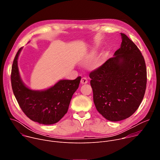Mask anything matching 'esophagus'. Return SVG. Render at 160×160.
I'll return each instance as SVG.
<instances>
[{
  "label": "esophagus",
  "instance_id": "esophagus-1",
  "mask_svg": "<svg viewBox=\"0 0 160 160\" xmlns=\"http://www.w3.org/2000/svg\"><path fill=\"white\" fill-rule=\"evenodd\" d=\"M80 82H81V83L83 85V84H86V83H87V82H88V80H87V79L86 78H82V79H81V81H80Z\"/></svg>",
  "mask_w": 160,
  "mask_h": 160
}]
</instances>
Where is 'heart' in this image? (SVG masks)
<instances>
[{"mask_svg":"<svg viewBox=\"0 0 160 160\" xmlns=\"http://www.w3.org/2000/svg\"><path fill=\"white\" fill-rule=\"evenodd\" d=\"M97 53L96 50H92L88 54L89 57H94ZM106 59V56L105 54H102L101 55V56L99 58V59H98V61L96 62V67H99L101 66L102 64H104V62H105Z\"/></svg>","mask_w":160,"mask_h":160,"instance_id":"1","label":"heart"}]
</instances>
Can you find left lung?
Here are the masks:
<instances>
[{
	"label": "left lung",
	"mask_w": 160,
	"mask_h": 160,
	"mask_svg": "<svg viewBox=\"0 0 160 160\" xmlns=\"http://www.w3.org/2000/svg\"><path fill=\"white\" fill-rule=\"evenodd\" d=\"M120 49L89 75L93 99L98 112L111 122L125 120L140 106L146 88L144 57L124 33Z\"/></svg>",
	"instance_id": "left-lung-1"
}]
</instances>
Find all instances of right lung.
<instances>
[{
    "mask_svg": "<svg viewBox=\"0 0 160 160\" xmlns=\"http://www.w3.org/2000/svg\"><path fill=\"white\" fill-rule=\"evenodd\" d=\"M22 48L14 58L11 70V85L22 111L32 121L43 125L58 122L67 112L73 94L78 89L81 77L75 80H60L49 88L35 90L22 81L18 59Z\"/></svg>",
    "mask_w": 160,
    "mask_h": 160,
    "instance_id": "obj_1",
    "label": "right lung"
}]
</instances>
